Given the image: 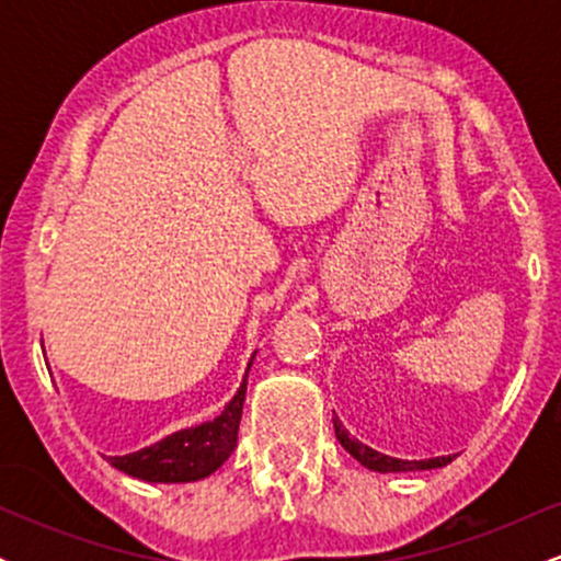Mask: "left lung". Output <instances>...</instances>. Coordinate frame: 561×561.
Listing matches in <instances>:
<instances>
[{"label": "left lung", "instance_id": "left-lung-1", "mask_svg": "<svg viewBox=\"0 0 561 561\" xmlns=\"http://www.w3.org/2000/svg\"><path fill=\"white\" fill-rule=\"evenodd\" d=\"M334 435H337L340 446H343L358 465L371 469V472H416V469H437V467H446L450 465L454 456H433V459H420V461H409V459H396V456L388 454H379V450L369 448L366 443L353 437L347 430L343 427V422L334 416Z\"/></svg>", "mask_w": 561, "mask_h": 561}]
</instances>
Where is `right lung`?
<instances>
[{
  "label": "right lung",
  "instance_id": "add662e5",
  "mask_svg": "<svg viewBox=\"0 0 561 561\" xmlns=\"http://www.w3.org/2000/svg\"><path fill=\"white\" fill-rule=\"evenodd\" d=\"M253 358L248 362V369H244L234 398L224 405L221 414L214 416V420L195 424V427L176 430V433L165 435L163 440L134 450V454L105 456V459L121 472L145 482H197L210 478L229 459L231 450L237 448V430H240L248 371Z\"/></svg>",
  "mask_w": 561,
  "mask_h": 561
}]
</instances>
